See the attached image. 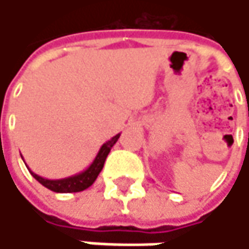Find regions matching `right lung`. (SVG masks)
Wrapping results in <instances>:
<instances>
[{"instance_id":"obj_1","label":"right lung","mask_w":249,"mask_h":249,"mask_svg":"<svg viewBox=\"0 0 249 249\" xmlns=\"http://www.w3.org/2000/svg\"><path fill=\"white\" fill-rule=\"evenodd\" d=\"M121 134H117L115 137H112L111 140H108L98 151L96 157L93 159V161L90 163V166L80 172V173L73 174V176H69V177H65V178H44L38 174L33 173L30 169V173L31 176L38 181L41 183L44 187L50 189L52 192H56V193H76V192H82L85 189H88L89 186L93 184V181L96 180L98 174L101 173L102 167H104V163L111 151V148L114 147V144L118 141Z\"/></svg>"}]
</instances>
